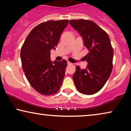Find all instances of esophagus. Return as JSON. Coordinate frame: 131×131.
<instances>
[{
  "mask_svg": "<svg viewBox=\"0 0 131 131\" xmlns=\"http://www.w3.org/2000/svg\"><path fill=\"white\" fill-rule=\"evenodd\" d=\"M67 63L68 64V65H72V63H71V62H68Z\"/></svg>",
  "mask_w": 131,
  "mask_h": 131,
  "instance_id": "1",
  "label": "esophagus"
}]
</instances>
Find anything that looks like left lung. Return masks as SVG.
<instances>
[{"mask_svg": "<svg viewBox=\"0 0 131 131\" xmlns=\"http://www.w3.org/2000/svg\"><path fill=\"white\" fill-rule=\"evenodd\" d=\"M69 23L82 38L89 50L88 62L85 69L76 67L73 79L78 91L85 95H93L103 87L112 70L114 50L108 35L92 21L71 20Z\"/></svg>", "mask_w": 131, "mask_h": 131, "instance_id": "obj_1", "label": "left lung"}]
</instances>
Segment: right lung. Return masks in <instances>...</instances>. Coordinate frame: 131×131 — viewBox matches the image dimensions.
Listing matches in <instances>:
<instances>
[{
	"mask_svg": "<svg viewBox=\"0 0 131 131\" xmlns=\"http://www.w3.org/2000/svg\"><path fill=\"white\" fill-rule=\"evenodd\" d=\"M68 20H49L31 31L21 48L20 59L25 75L30 85L40 94L57 92L65 77L67 62L50 60Z\"/></svg>",
	"mask_w": 131,
	"mask_h": 131,
	"instance_id": "right-lung-1",
	"label": "right lung"
}]
</instances>
